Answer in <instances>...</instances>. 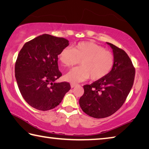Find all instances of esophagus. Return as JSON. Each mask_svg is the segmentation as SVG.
<instances>
[{
    "label": "esophagus",
    "instance_id": "esophagus-1",
    "mask_svg": "<svg viewBox=\"0 0 149 149\" xmlns=\"http://www.w3.org/2000/svg\"><path fill=\"white\" fill-rule=\"evenodd\" d=\"M70 86H71V88H74L75 87L77 86V84H74V83H72V84H70Z\"/></svg>",
    "mask_w": 149,
    "mask_h": 149
}]
</instances>
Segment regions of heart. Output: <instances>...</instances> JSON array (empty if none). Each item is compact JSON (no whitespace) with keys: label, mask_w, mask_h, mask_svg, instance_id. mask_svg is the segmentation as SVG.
I'll list each match as a JSON object with an SVG mask.
<instances>
[{"label":"heart","mask_w":149,"mask_h":149,"mask_svg":"<svg viewBox=\"0 0 149 149\" xmlns=\"http://www.w3.org/2000/svg\"><path fill=\"white\" fill-rule=\"evenodd\" d=\"M58 58L61 64L68 68L82 61L81 66L75 68L64 75L65 81L74 84L90 77L93 81L102 79L110 74L115 63L112 52L92 42H79L74 49L65 47L60 52Z\"/></svg>","instance_id":"heart-1"}]
</instances>
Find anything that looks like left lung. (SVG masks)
<instances>
[{"instance_id":"obj_1","label":"left lung","mask_w":149,"mask_h":149,"mask_svg":"<svg viewBox=\"0 0 149 149\" xmlns=\"http://www.w3.org/2000/svg\"><path fill=\"white\" fill-rule=\"evenodd\" d=\"M115 63L107 76L84 86L79 99L82 110L95 118H104L114 114L124 103L133 87L135 74L132 60L124 50L112 43Z\"/></svg>"}]
</instances>
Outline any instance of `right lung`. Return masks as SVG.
<instances>
[{
    "instance_id": "add662e5",
    "label": "right lung",
    "mask_w": 149,
    "mask_h": 149,
    "mask_svg": "<svg viewBox=\"0 0 149 149\" xmlns=\"http://www.w3.org/2000/svg\"><path fill=\"white\" fill-rule=\"evenodd\" d=\"M68 45L64 38L43 34L25 43L19 51L15 77L22 97L33 108L52 109L71 89L69 83L55 82L62 76L58 56Z\"/></svg>"
}]
</instances>
